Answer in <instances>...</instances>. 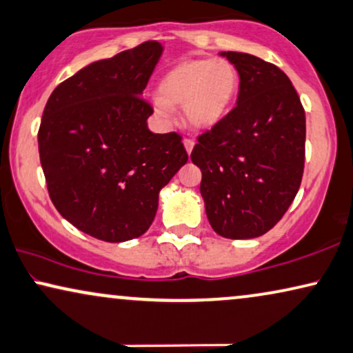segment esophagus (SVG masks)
Instances as JSON below:
<instances>
[{"mask_svg":"<svg viewBox=\"0 0 353 353\" xmlns=\"http://www.w3.org/2000/svg\"><path fill=\"white\" fill-rule=\"evenodd\" d=\"M183 144H185V149H186V152L188 154H191V150H193V148H194V141L193 139H186L183 141Z\"/></svg>","mask_w":353,"mask_h":353,"instance_id":"esophagus-1","label":"esophagus"}]
</instances>
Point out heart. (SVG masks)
Instances as JSON below:
<instances>
[{
    "label": "heart",
    "instance_id": "b5f03b06",
    "mask_svg": "<svg viewBox=\"0 0 353 353\" xmlns=\"http://www.w3.org/2000/svg\"><path fill=\"white\" fill-rule=\"evenodd\" d=\"M240 87L238 70L227 59H190L172 68L159 82L155 113L172 120L173 105H181L194 128H212L227 115Z\"/></svg>",
    "mask_w": 353,
    "mask_h": 353
}]
</instances>
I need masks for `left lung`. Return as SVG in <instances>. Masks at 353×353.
Returning <instances> with one entry per match:
<instances>
[{"instance_id": "1", "label": "left lung", "mask_w": 353, "mask_h": 353, "mask_svg": "<svg viewBox=\"0 0 353 353\" xmlns=\"http://www.w3.org/2000/svg\"><path fill=\"white\" fill-rule=\"evenodd\" d=\"M238 70L236 105L198 137L210 227L230 240L264 235L294 203L305 167V110L285 72L248 53H221Z\"/></svg>"}]
</instances>
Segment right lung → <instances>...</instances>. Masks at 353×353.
Instances as JSON below:
<instances>
[{"label":"right lung","instance_id":"right-lung-1","mask_svg":"<svg viewBox=\"0 0 353 353\" xmlns=\"http://www.w3.org/2000/svg\"><path fill=\"white\" fill-rule=\"evenodd\" d=\"M149 40L100 59L50 95L39 128L48 194L68 222L120 243L148 232L159 193L188 162L178 132L154 134L141 97L162 54Z\"/></svg>","mask_w":353,"mask_h":353}]
</instances>
